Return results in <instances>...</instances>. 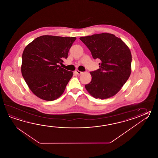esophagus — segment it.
Wrapping results in <instances>:
<instances>
[{"mask_svg": "<svg viewBox=\"0 0 158 158\" xmlns=\"http://www.w3.org/2000/svg\"><path fill=\"white\" fill-rule=\"evenodd\" d=\"M77 74H78V75H81V74H83V72H81V71H79L78 70H77L76 71H75Z\"/></svg>", "mask_w": 158, "mask_h": 158, "instance_id": "esophagus-1", "label": "esophagus"}]
</instances>
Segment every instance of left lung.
I'll use <instances>...</instances> for the list:
<instances>
[{"label": "left lung", "instance_id": "8db88e82", "mask_svg": "<svg viewBox=\"0 0 158 158\" xmlns=\"http://www.w3.org/2000/svg\"><path fill=\"white\" fill-rule=\"evenodd\" d=\"M94 59H100V69L91 71L92 81L85 87L91 96L101 100L116 94L131 73L132 55L122 39L109 33L80 38Z\"/></svg>", "mask_w": 158, "mask_h": 158}]
</instances>
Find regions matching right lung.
Instances as JSON below:
<instances>
[{
	"label": "right lung",
	"mask_w": 158,
	"mask_h": 158,
	"mask_svg": "<svg viewBox=\"0 0 158 158\" xmlns=\"http://www.w3.org/2000/svg\"><path fill=\"white\" fill-rule=\"evenodd\" d=\"M75 37L43 35L34 39L23 52L21 73L32 93L42 100L53 101L64 93L73 72L61 68L64 58Z\"/></svg>",
	"instance_id": "1"
}]
</instances>
